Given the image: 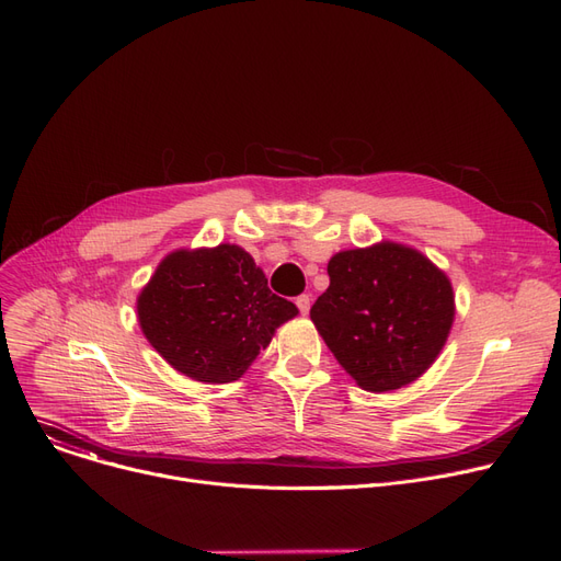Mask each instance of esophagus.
Masks as SVG:
<instances>
[{
	"label": "esophagus",
	"instance_id": "1",
	"mask_svg": "<svg viewBox=\"0 0 561 561\" xmlns=\"http://www.w3.org/2000/svg\"><path fill=\"white\" fill-rule=\"evenodd\" d=\"M309 305H312V302H309V296H307V294H300V296L296 298V307L300 309V314H307V312H309Z\"/></svg>",
	"mask_w": 561,
	"mask_h": 561
}]
</instances>
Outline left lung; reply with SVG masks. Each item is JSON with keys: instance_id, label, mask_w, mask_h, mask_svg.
Segmentation results:
<instances>
[{"instance_id": "8db88e82", "label": "left lung", "mask_w": 561, "mask_h": 561, "mask_svg": "<svg viewBox=\"0 0 561 561\" xmlns=\"http://www.w3.org/2000/svg\"><path fill=\"white\" fill-rule=\"evenodd\" d=\"M328 277L309 317L360 388L398 390L439 356L455 314L453 288L416 249H348L330 259Z\"/></svg>"}]
</instances>
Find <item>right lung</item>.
Here are the masks:
<instances>
[{
  "label": "right lung",
  "mask_w": 561,
  "mask_h": 561,
  "mask_svg": "<svg viewBox=\"0 0 561 561\" xmlns=\"http://www.w3.org/2000/svg\"><path fill=\"white\" fill-rule=\"evenodd\" d=\"M296 314L236 244L169 254L138 296L145 337L178 371L205 383L240 379L275 328Z\"/></svg>",
  "instance_id": "right-lung-1"
}]
</instances>
